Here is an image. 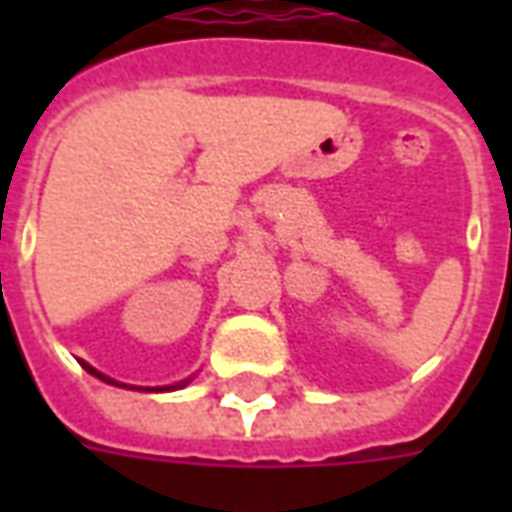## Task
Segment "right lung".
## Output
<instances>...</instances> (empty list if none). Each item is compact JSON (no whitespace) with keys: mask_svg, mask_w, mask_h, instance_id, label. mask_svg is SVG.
<instances>
[{"mask_svg":"<svg viewBox=\"0 0 512 512\" xmlns=\"http://www.w3.org/2000/svg\"><path fill=\"white\" fill-rule=\"evenodd\" d=\"M82 367H84V370H87V373H90V376L101 378V381H106V384H117V381H112V378H106L104 373H98V370H95V367L87 365V362H82ZM156 392H161V389H156Z\"/></svg>","mask_w":512,"mask_h":512,"instance_id":"right-lung-1","label":"right lung"}]
</instances>
